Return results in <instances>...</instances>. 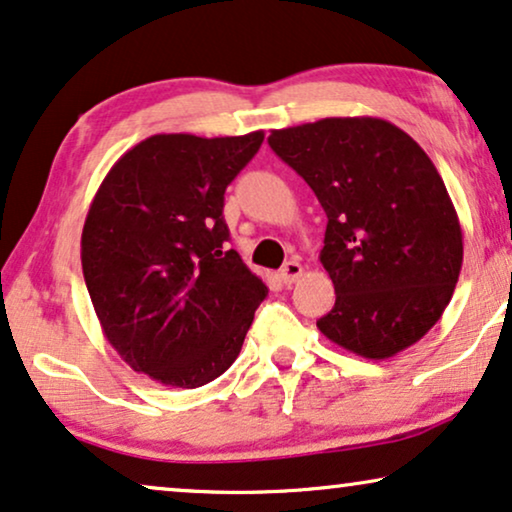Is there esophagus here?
<instances>
[{"instance_id": "1", "label": "esophagus", "mask_w": 512, "mask_h": 512, "mask_svg": "<svg viewBox=\"0 0 512 512\" xmlns=\"http://www.w3.org/2000/svg\"><path fill=\"white\" fill-rule=\"evenodd\" d=\"M279 275H282V282H284V284H289V286L296 284L298 277L303 275V265H300L298 261H286Z\"/></svg>"}]
</instances>
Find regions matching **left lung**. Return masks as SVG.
I'll return each mask as SVG.
<instances>
[{
    "mask_svg": "<svg viewBox=\"0 0 512 512\" xmlns=\"http://www.w3.org/2000/svg\"><path fill=\"white\" fill-rule=\"evenodd\" d=\"M268 144L328 216L319 258L335 305L319 331L366 359L422 340L443 317L464 261L457 212L422 146L370 116L272 130Z\"/></svg>",
    "mask_w": 512,
    "mask_h": 512,
    "instance_id": "obj_1",
    "label": "left lung"
}]
</instances>
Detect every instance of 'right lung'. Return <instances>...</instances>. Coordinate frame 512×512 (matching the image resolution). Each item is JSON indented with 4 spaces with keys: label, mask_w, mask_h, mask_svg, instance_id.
Instances as JSON below:
<instances>
[{
    "label": "right lung",
    "mask_w": 512,
    "mask_h": 512,
    "mask_svg": "<svg viewBox=\"0 0 512 512\" xmlns=\"http://www.w3.org/2000/svg\"><path fill=\"white\" fill-rule=\"evenodd\" d=\"M261 144V130L153 135L118 158L88 209L81 265L102 331L165 387L226 373L268 296L223 221V193Z\"/></svg>",
    "instance_id": "right-lung-1"
}]
</instances>
